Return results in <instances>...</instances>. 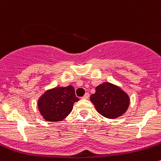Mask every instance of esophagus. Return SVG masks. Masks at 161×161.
<instances>
[{"mask_svg": "<svg viewBox=\"0 0 161 161\" xmlns=\"http://www.w3.org/2000/svg\"><path fill=\"white\" fill-rule=\"evenodd\" d=\"M89 98V93H85V95L82 97L83 99H88Z\"/></svg>", "mask_w": 161, "mask_h": 161, "instance_id": "1", "label": "esophagus"}]
</instances>
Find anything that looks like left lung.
<instances>
[{
    "mask_svg": "<svg viewBox=\"0 0 161 161\" xmlns=\"http://www.w3.org/2000/svg\"><path fill=\"white\" fill-rule=\"evenodd\" d=\"M97 111L103 117L114 119L123 115L130 103L128 95L117 86L105 82L97 86L90 97Z\"/></svg>",
    "mask_w": 161,
    "mask_h": 161,
    "instance_id": "obj_1",
    "label": "left lung"
}]
</instances>
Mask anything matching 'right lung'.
<instances>
[{
  "mask_svg": "<svg viewBox=\"0 0 161 161\" xmlns=\"http://www.w3.org/2000/svg\"><path fill=\"white\" fill-rule=\"evenodd\" d=\"M79 98L73 86L58 87L47 90L38 100V109L47 121H61L66 118Z\"/></svg>",
  "mask_w": 161,
  "mask_h": 161,
  "instance_id": "obj_1",
  "label": "right lung"
}]
</instances>
